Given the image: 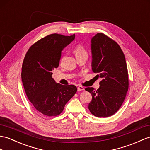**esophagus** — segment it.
Instances as JSON below:
<instances>
[{
    "label": "esophagus",
    "mask_w": 150,
    "mask_h": 150,
    "mask_svg": "<svg viewBox=\"0 0 150 150\" xmlns=\"http://www.w3.org/2000/svg\"><path fill=\"white\" fill-rule=\"evenodd\" d=\"M85 90V88L81 86H79L78 87V91H79V92H80V91H83Z\"/></svg>",
    "instance_id": "obj_1"
}]
</instances>
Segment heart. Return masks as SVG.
Segmentation results:
<instances>
[{"label": "heart", "instance_id": "b5f03b06", "mask_svg": "<svg viewBox=\"0 0 150 150\" xmlns=\"http://www.w3.org/2000/svg\"><path fill=\"white\" fill-rule=\"evenodd\" d=\"M74 53L75 54L76 57L83 55V54H86V52L85 50L83 48V47L81 45H78L74 50Z\"/></svg>", "mask_w": 150, "mask_h": 150}]
</instances>
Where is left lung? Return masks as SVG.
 Returning a JSON list of instances; mask_svg holds the SVG:
<instances>
[{
    "label": "left lung",
    "mask_w": 150,
    "mask_h": 150,
    "mask_svg": "<svg viewBox=\"0 0 150 150\" xmlns=\"http://www.w3.org/2000/svg\"><path fill=\"white\" fill-rule=\"evenodd\" d=\"M92 68L102 79L97 90L85 88L92 96L88 109L100 118L112 116L121 107L129 88V77L121 47L103 33H97L91 39Z\"/></svg>",
    "instance_id": "1"
}]
</instances>
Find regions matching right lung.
I'll list each match as a JSON object with an SVG mask.
<instances>
[{"mask_svg": "<svg viewBox=\"0 0 150 150\" xmlns=\"http://www.w3.org/2000/svg\"><path fill=\"white\" fill-rule=\"evenodd\" d=\"M75 38L53 34L34 44L25 57L21 80L28 100L44 115L55 116L77 92L74 85L57 83L52 71L59 65L62 51Z\"/></svg>", "mask_w": 150, "mask_h": 150, "instance_id": "right-lung-1", "label": "right lung"}]
</instances>
